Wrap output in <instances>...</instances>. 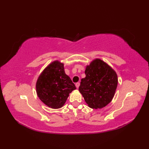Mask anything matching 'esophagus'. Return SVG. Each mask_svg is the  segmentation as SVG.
Masks as SVG:
<instances>
[{
    "label": "esophagus",
    "mask_w": 149,
    "mask_h": 149,
    "mask_svg": "<svg viewBox=\"0 0 149 149\" xmlns=\"http://www.w3.org/2000/svg\"><path fill=\"white\" fill-rule=\"evenodd\" d=\"M75 86H76V88H78L79 86V83H76L75 84Z\"/></svg>",
    "instance_id": "1"
}]
</instances>
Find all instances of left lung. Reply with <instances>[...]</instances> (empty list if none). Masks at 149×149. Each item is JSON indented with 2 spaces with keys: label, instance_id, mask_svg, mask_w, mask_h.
<instances>
[{
  "label": "left lung",
  "instance_id": "1",
  "mask_svg": "<svg viewBox=\"0 0 149 149\" xmlns=\"http://www.w3.org/2000/svg\"><path fill=\"white\" fill-rule=\"evenodd\" d=\"M86 77L81 79L79 91L89 107L101 109L113 99L118 86L116 71L99 58L93 60L85 70Z\"/></svg>",
  "mask_w": 149,
  "mask_h": 149
}]
</instances>
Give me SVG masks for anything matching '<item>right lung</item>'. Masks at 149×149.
<instances>
[{"label": "right lung", "mask_w": 149, "mask_h": 149, "mask_svg": "<svg viewBox=\"0 0 149 149\" xmlns=\"http://www.w3.org/2000/svg\"><path fill=\"white\" fill-rule=\"evenodd\" d=\"M76 89L74 84L65 73L64 64L58 60L49 64L36 83V91L39 99L52 109L63 106L70 93Z\"/></svg>", "instance_id": "obj_1"}]
</instances>
